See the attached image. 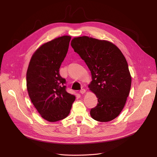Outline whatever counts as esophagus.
I'll return each mask as SVG.
<instances>
[{
  "instance_id": "1",
  "label": "esophagus",
  "mask_w": 157,
  "mask_h": 157,
  "mask_svg": "<svg viewBox=\"0 0 157 157\" xmlns=\"http://www.w3.org/2000/svg\"><path fill=\"white\" fill-rule=\"evenodd\" d=\"M85 92H86V90L84 89V88H82V89H81V90H80V94H84Z\"/></svg>"
}]
</instances>
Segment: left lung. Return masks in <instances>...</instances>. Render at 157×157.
<instances>
[{"label":"left lung","instance_id":"1","mask_svg":"<svg viewBox=\"0 0 157 157\" xmlns=\"http://www.w3.org/2000/svg\"><path fill=\"white\" fill-rule=\"evenodd\" d=\"M71 45L91 71L88 87L96 95L98 104L90 115L99 122L115 119L124 108L131 88L125 57L112 42L87 36L74 38Z\"/></svg>","mask_w":157,"mask_h":157}]
</instances>
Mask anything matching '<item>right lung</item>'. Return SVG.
<instances>
[{"instance_id":"obj_1","label":"right lung","mask_w":157,"mask_h":157,"mask_svg":"<svg viewBox=\"0 0 157 157\" xmlns=\"http://www.w3.org/2000/svg\"><path fill=\"white\" fill-rule=\"evenodd\" d=\"M70 36L41 45L31 57L27 71V89L33 105L44 119L53 122L67 117L75 96L66 91L59 68L67 53Z\"/></svg>"}]
</instances>
